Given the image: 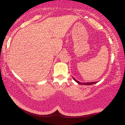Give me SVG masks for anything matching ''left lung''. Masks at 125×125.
Here are the masks:
<instances>
[{"label":"left lung","mask_w":125,"mask_h":125,"mask_svg":"<svg viewBox=\"0 0 125 125\" xmlns=\"http://www.w3.org/2000/svg\"><path fill=\"white\" fill-rule=\"evenodd\" d=\"M73 80H74L76 82V83H77L78 84H81V85H93L94 84V83H97V82H90V83H80V81H78L77 80L75 79V78L73 77H72Z\"/></svg>","instance_id":"8db88e82"}]
</instances>
